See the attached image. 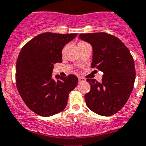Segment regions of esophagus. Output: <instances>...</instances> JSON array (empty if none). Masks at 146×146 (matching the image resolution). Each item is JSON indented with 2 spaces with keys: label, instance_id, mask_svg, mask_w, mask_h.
<instances>
[{
  "label": "esophagus",
  "instance_id": "obj_1",
  "mask_svg": "<svg viewBox=\"0 0 146 146\" xmlns=\"http://www.w3.org/2000/svg\"><path fill=\"white\" fill-rule=\"evenodd\" d=\"M78 80H79V82L80 83H81V82H84L86 80V79L84 78H82V77H78Z\"/></svg>",
  "mask_w": 146,
  "mask_h": 146
}]
</instances>
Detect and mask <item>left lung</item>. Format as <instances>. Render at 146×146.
Instances as JSON below:
<instances>
[{
  "mask_svg": "<svg viewBox=\"0 0 146 146\" xmlns=\"http://www.w3.org/2000/svg\"><path fill=\"white\" fill-rule=\"evenodd\" d=\"M79 38L92 45L91 67L104 73L101 83L86 79L91 86L84 96L86 106L98 115H113L123 108L133 90L136 78L133 56L119 38L107 33H82Z\"/></svg>",
  "mask_w": 146,
  "mask_h": 146,
  "instance_id": "8db88e82",
  "label": "left lung"
}]
</instances>
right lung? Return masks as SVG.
Returning <instances> with one entry per match:
<instances>
[{"instance_id": "right-lung-1", "label": "right lung", "mask_w": 146, "mask_h": 146, "mask_svg": "<svg viewBox=\"0 0 146 146\" xmlns=\"http://www.w3.org/2000/svg\"><path fill=\"white\" fill-rule=\"evenodd\" d=\"M78 33H44L29 41L21 48L15 68L17 90L26 105L41 116L62 111L68 94L77 86L74 74L52 78L54 65L62 62L63 47Z\"/></svg>"}]
</instances>
